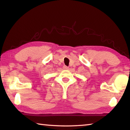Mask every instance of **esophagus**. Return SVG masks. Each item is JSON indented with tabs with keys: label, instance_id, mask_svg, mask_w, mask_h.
<instances>
[{
	"label": "esophagus",
	"instance_id": "1",
	"mask_svg": "<svg viewBox=\"0 0 130 130\" xmlns=\"http://www.w3.org/2000/svg\"><path fill=\"white\" fill-rule=\"evenodd\" d=\"M63 68L64 69H69V67H68L67 66H64V67H63Z\"/></svg>",
	"mask_w": 130,
	"mask_h": 130
}]
</instances>
